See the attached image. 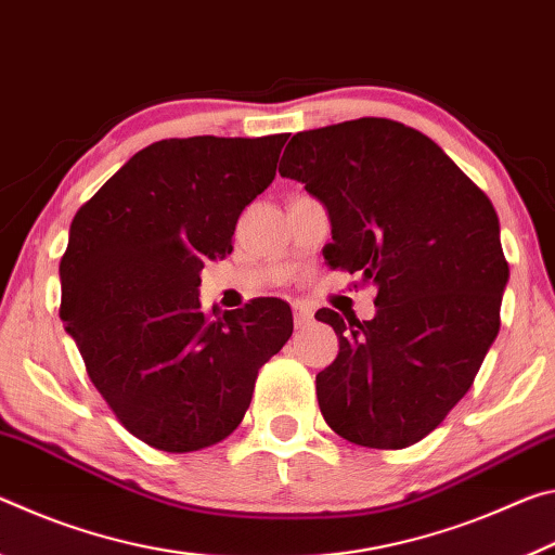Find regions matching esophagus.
Segmentation results:
<instances>
[{"label": "esophagus", "mask_w": 555, "mask_h": 555, "mask_svg": "<svg viewBox=\"0 0 555 555\" xmlns=\"http://www.w3.org/2000/svg\"><path fill=\"white\" fill-rule=\"evenodd\" d=\"M294 321H296V327H306L308 323L313 321V308L296 300V304H294Z\"/></svg>", "instance_id": "esophagus-1"}]
</instances>
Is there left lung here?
<instances>
[{"instance_id": "1", "label": "left lung", "mask_w": 555, "mask_h": 555, "mask_svg": "<svg viewBox=\"0 0 555 555\" xmlns=\"http://www.w3.org/2000/svg\"><path fill=\"white\" fill-rule=\"evenodd\" d=\"M279 173L325 203L327 264L377 286L372 321L315 313L340 343L315 377L325 424L364 448L418 443L500 333L509 264L490 198L426 134L384 117L298 131Z\"/></svg>"}]
</instances>
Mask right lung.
Listing matches in <instances>:
<instances>
[{
    "label": "right lung",
    "mask_w": 555,
    "mask_h": 555,
    "mask_svg": "<svg viewBox=\"0 0 555 555\" xmlns=\"http://www.w3.org/2000/svg\"><path fill=\"white\" fill-rule=\"evenodd\" d=\"M286 139H162L75 212L61 321L119 424L156 450L228 438L261 364L294 333L279 298L222 315L198 300L203 264L232 251L234 224L274 181Z\"/></svg>",
    "instance_id": "add662e5"
}]
</instances>
